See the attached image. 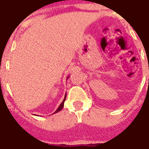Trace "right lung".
Listing matches in <instances>:
<instances>
[{"mask_svg":"<svg viewBox=\"0 0 149 149\" xmlns=\"http://www.w3.org/2000/svg\"><path fill=\"white\" fill-rule=\"evenodd\" d=\"M68 77H69V76H68V77H67V79H68ZM65 99H66V94H65V98H64V100H63V101H62V103L61 104H60V106L58 107V109H57L56 110L55 112H54V113H56V112H60V111H61V110L62 109H63V107H64V103H65Z\"/></svg>","mask_w":149,"mask_h":149,"instance_id":"right-lung-1","label":"right lung"}]
</instances>
